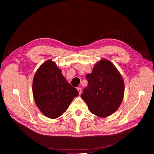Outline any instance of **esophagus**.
<instances>
[{"mask_svg": "<svg viewBox=\"0 0 154 154\" xmlns=\"http://www.w3.org/2000/svg\"><path fill=\"white\" fill-rule=\"evenodd\" d=\"M77 90H78V91H79V95H80L81 93H82V90H81V88H77Z\"/></svg>", "mask_w": 154, "mask_h": 154, "instance_id": "34e87169", "label": "esophagus"}]
</instances>
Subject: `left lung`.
<instances>
[{
	"label": "left lung",
	"mask_w": 154,
	"mask_h": 154,
	"mask_svg": "<svg viewBox=\"0 0 154 154\" xmlns=\"http://www.w3.org/2000/svg\"><path fill=\"white\" fill-rule=\"evenodd\" d=\"M86 77L88 87L81 97L89 110L101 118L114 114L123 101L125 91L123 77L116 67L108 60L102 59Z\"/></svg>",
	"instance_id": "1"
}]
</instances>
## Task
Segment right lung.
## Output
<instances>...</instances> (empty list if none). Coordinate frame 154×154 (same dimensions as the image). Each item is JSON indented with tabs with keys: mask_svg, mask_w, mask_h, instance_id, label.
Instances as JSON below:
<instances>
[{
	"mask_svg": "<svg viewBox=\"0 0 154 154\" xmlns=\"http://www.w3.org/2000/svg\"><path fill=\"white\" fill-rule=\"evenodd\" d=\"M35 103L45 116L57 119L68 109L79 92L67 82L61 70L51 60L37 70L32 82Z\"/></svg>",
	"mask_w": 154,
	"mask_h": 154,
	"instance_id": "add662e5",
	"label": "right lung"
}]
</instances>
